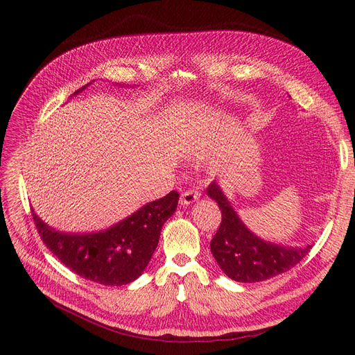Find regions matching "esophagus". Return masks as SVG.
I'll list each match as a JSON object with an SVG mask.
<instances>
[{
	"mask_svg": "<svg viewBox=\"0 0 355 355\" xmlns=\"http://www.w3.org/2000/svg\"><path fill=\"white\" fill-rule=\"evenodd\" d=\"M200 193L197 191V190H187V191H184L182 194H181V197H180V204L181 206H189V204H193L194 201H197L198 198H200Z\"/></svg>",
	"mask_w": 355,
	"mask_h": 355,
	"instance_id": "esophagus-1",
	"label": "esophagus"
}]
</instances>
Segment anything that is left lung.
<instances>
[{"label": "left lung", "instance_id": "left-lung-1", "mask_svg": "<svg viewBox=\"0 0 355 355\" xmlns=\"http://www.w3.org/2000/svg\"><path fill=\"white\" fill-rule=\"evenodd\" d=\"M207 194L221 211V223L210 248L218 266L236 282H262L288 272L309 253L312 245L285 248L253 234L230 206L218 184L213 181Z\"/></svg>", "mask_w": 355, "mask_h": 355}]
</instances>
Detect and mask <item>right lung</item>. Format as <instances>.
<instances>
[{
    "mask_svg": "<svg viewBox=\"0 0 355 355\" xmlns=\"http://www.w3.org/2000/svg\"><path fill=\"white\" fill-rule=\"evenodd\" d=\"M178 198L177 191L168 193L98 233H60L34 211L33 218L44 245L66 268L87 281L121 286L134 282L148 266L158 246L164 223L174 214Z\"/></svg>",
    "mask_w": 355,
    "mask_h": 355,
    "instance_id": "obj_1",
    "label": "right lung"
}]
</instances>
